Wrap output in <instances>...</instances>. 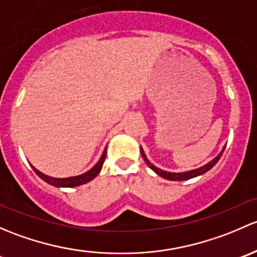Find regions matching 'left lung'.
<instances>
[{
    "mask_svg": "<svg viewBox=\"0 0 257 257\" xmlns=\"http://www.w3.org/2000/svg\"><path fill=\"white\" fill-rule=\"evenodd\" d=\"M224 150H225V148H223V151H221V152L219 153V155L216 156L213 161H210V162L207 163L205 166H203V167H200L198 169H193V171H189V172H183V173H172V172H166V171H162V169L155 167V166H153L152 163L147 160L146 155L144 153V150H142V148H141V155H142V157H144L145 162L147 163L148 167H150L151 169H153V171H155L158 176L163 177V178L168 179V181H186V179H190V178H194V177H197V176H200V174L205 173V172H208L209 169L213 168L214 166L216 165V162L220 160Z\"/></svg>",
    "mask_w": 257,
    "mask_h": 257,
    "instance_id": "8db88e82",
    "label": "left lung"
}]
</instances>
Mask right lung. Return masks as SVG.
Here are the masks:
<instances>
[{
	"label": "right lung",
	"instance_id": "right-lung-1",
	"mask_svg": "<svg viewBox=\"0 0 257 257\" xmlns=\"http://www.w3.org/2000/svg\"><path fill=\"white\" fill-rule=\"evenodd\" d=\"M105 157H106V148H105L104 153H102V156H101V158H100L99 162H97L94 167L90 169V171L86 172V173L81 174V176L70 177V178H53V177H48V176H46V174L41 173L38 169H36L34 167H32V168H33V171L36 172L37 176H38L39 178H42L44 182L52 184V186H54V187H76V186H81V184L88 183V182L91 181V179H94L95 177L99 174V172L101 171V168H102V165H104Z\"/></svg>",
	"mask_w": 257,
	"mask_h": 257
}]
</instances>
